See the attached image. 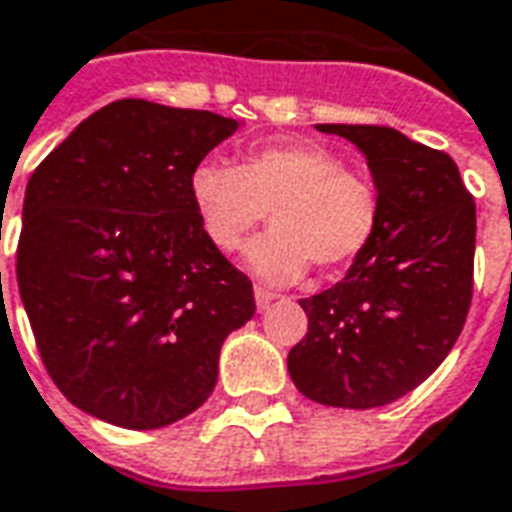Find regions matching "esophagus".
Wrapping results in <instances>:
<instances>
[{"instance_id":"34e87169","label":"esophagus","mask_w":512,"mask_h":512,"mask_svg":"<svg viewBox=\"0 0 512 512\" xmlns=\"http://www.w3.org/2000/svg\"><path fill=\"white\" fill-rule=\"evenodd\" d=\"M253 297H256V307H259V310H267V307L272 305L275 294H272V291H267V288L256 286L253 288Z\"/></svg>"}]
</instances>
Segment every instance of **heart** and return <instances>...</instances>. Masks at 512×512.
Returning a JSON list of instances; mask_svg holds the SVG:
<instances>
[{"label": "heart", "instance_id": "obj_1", "mask_svg": "<svg viewBox=\"0 0 512 512\" xmlns=\"http://www.w3.org/2000/svg\"><path fill=\"white\" fill-rule=\"evenodd\" d=\"M188 191L207 240L224 253L237 251L270 210L272 229L245 251L248 270L267 283H294L310 264L345 270L380 226L375 183L313 142L253 145L240 167L199 161Z\"/></svg>", "mask_w": 512, "mask_h": 512}]
</instances>
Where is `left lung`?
<instances>
[{
  "instance_id": "8db88e82",
  "label": "left lung",
  "mask_w": 512,
  "mask_h": 512,
  "mask_svg": "<svg viewBox=\"0 0 512 512\" xmlns=\"http://www.w3.org/2000/svg\"><path fill=\"white\" fill-rule=\"evenodd\" d=\"M351 140L380 194V226L340 283L299 299L307 334L288 375L313 402L367 410L424 383L472 302L475 202L456 161L388 126L318 124Z\"/></svg>"
}]
</instances>
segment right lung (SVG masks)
I'll use <instances>...</instances> for the list:
<instances>
[{"mask_svg":"<svg viewBox=\"0 0 512 512\" xmlns=\"http://www.w3.org/2000/svg\"><path fill=\"white\" fill-rule=\"evenodd\" d=\"M237 121L118 99L32 172L18 288L37 351L88 416L159 429L213 394L218 353L256 313L253 286L207 240L188 178Z\"/></svg>","mask_w":512,"mask_h":512,"instance_id":"right-lung-1","label":"right lung"}]
</instances>
